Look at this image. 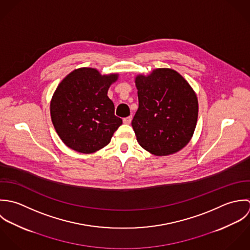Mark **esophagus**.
Masks as SVG:
<instances>
[{"label": "esophagus", "mask_w": 250, "mask_h": 250, "mask_svg": "<svg viewBox=\"0 0 250 250\" xmlns=\"http://www.w3.org/2000/svg\"><path fill=\"white\" fill-rule=\"evenodd\" d=\"M131 120H132V116H128V117L125 118L123 121H124V123H125V125H129V124L131 123Z\"/></svg>", "instance_id": "obj_1"}]
</instances>
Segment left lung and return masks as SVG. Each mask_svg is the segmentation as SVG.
<instances>
[{"label": "left lung", "instance_id": "1", "mask_svg": "<svg viewBox=\"0 0 250 250\" xmlns=\"http://www.w3.org/2000/svg\"><path fill=\"white\" fill-rule=\"evenodd\" d=\"M139 106L131 122L139 145L154 155L182 150L191 139L198 118L197 97L188 81L170 68L135 79Z\"/></svg>", "mask_w": 250, "mask_h": 250}]
</instances>
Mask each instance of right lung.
<instances>
[{
    "instance_id": "add662e5",
    "label": "right lung",
    "mask_w": 250,
    "mask_h": 250,
    "mask_svg": "<svg viewBox=\"0 0 250 250\" xmlns=\"http://www.w3.org/2000/svg\"><path fill=\"white\" fill-rule=\"evenodd\" d=\"M118 74L101 75L95 68L73 70L58 86L50 104L53 125L70 149L91 153L109 144L123 124L107 96Z\"/></svg>"
}]
</instances>
